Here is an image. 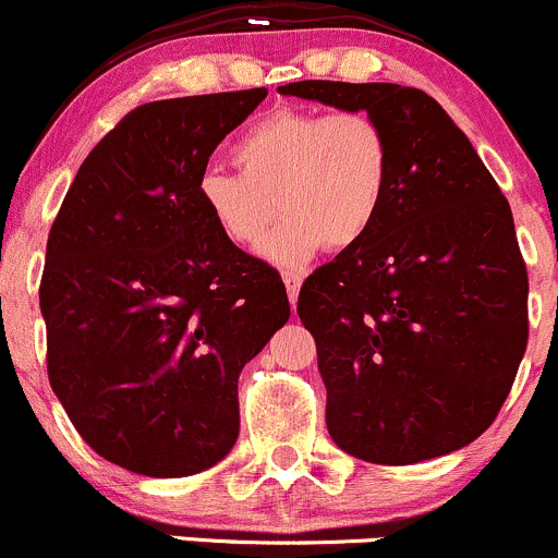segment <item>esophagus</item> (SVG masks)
<instances>
[{
    "instance_id": "obj_1",
    "label": "esophagus",
    "mask_w": 558,
    "mask_h": 558,
    "mask_svg": "<svg viewBox=\"0 0 558 558\" xmlns=\"http://www.w3.org/2000/svg\"><path fill=\"white\" fill-rule=\"evenodd\" d=\"M284 287H287V295H290V303L292 306H295V301H298V292H301V284H303V279H301V274H292V271H287L284 277Z\"/></svg>"
}]
</instances>
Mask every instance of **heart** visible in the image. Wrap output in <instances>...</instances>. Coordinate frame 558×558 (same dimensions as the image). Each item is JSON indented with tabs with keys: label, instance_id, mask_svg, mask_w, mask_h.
Instances as JSON below:
<instances>
[{
	"label": "heart",
	"instance_id": "heart-1",
	"mask_svg": "<svg viewBox=\"0 0 558 558\" xmlns=\"http://www.w3.org/2000/svg\"><path fill=\"white\" fill-rule=\"evenodd\" d=\"M233 170L208 168L197 201L235 246H255L287 214L263 255L301 268L323 246L344 252L377 225L393 179L388 130L363 110H277L233 146Z\"/></svg>",
	"mask_w": 558,
	"mask_h": 558
}]
</instances>
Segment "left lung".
Here are the masks:
<instances>
[{"label":"left lung","mask_w":558,"mask_h":558,"mask_svg":"<svg viewBox=\"0 0 558 558\" xmlns=\"http://www.w3.org/2000/svg\"><path fill=\"white\" fill-rule=\"evenodd\" d=\"M279 94L366 110L393 148L374 230L298 295L328 390V434L368 464L464 448L499 415L526 352L529 277L510 203L426 92L298 81Z\"/></svg>","instance_id":"8db88e82"}]
</instances>
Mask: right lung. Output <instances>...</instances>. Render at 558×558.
<instances>
[{
  "label": "right lung",
  "mask_w": 558,
  "mask_h": 558,
  "mask_svg": "<svg viewBox=\"0 0 558 558\" xmlns=\"http://www.w3.org/2000/svg\"><path fill=\"white\" fill-rule=\"evenodd\" d=\"M268 89L130 110L81 165L48 233V379L97 456L146 477L239 439V374L290 317L281 277L197 201L208 157Z\"/></svg>",
  "instance_id": "add662e5"
}]
</instances>
